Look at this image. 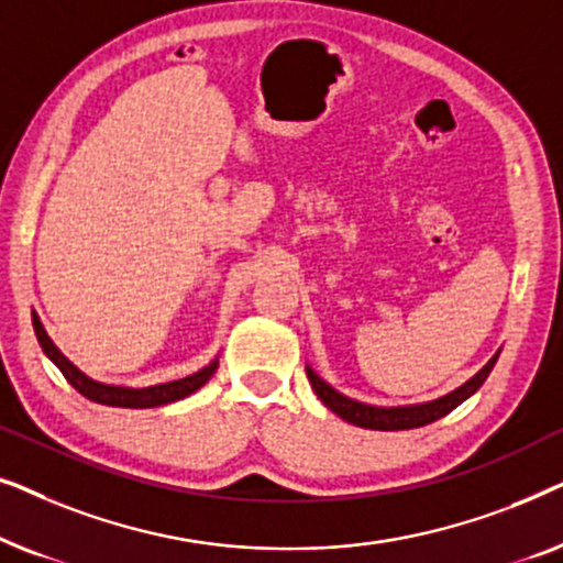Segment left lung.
I'll list each match as a JSON object with an SVG mask.
<instances>
[{
	"mask_svg": "<svg viewBox=\"0 0 563 563\" xmlns=\"http://www.w3.org/2000/svg\"><path fill=\"white\" fill-rule=\"evenodd\" d=\"M499 358V351L492 356L484 368H479L472 379L461 384L459 389L449 391V395L430 399V402H420V405H402V407H376V405H366L358 402V399H351L341 395V391L330 387L325 379H320L318 374L307 366V379H310L314 395L320 397V402L333 410L338 418H343L345 422L358 428H368V430H410V428H422L428 422L441 420L443 415H449L451 410L474 395L476 389L482 387L484 379H487L492 368H495Z\"/></svg>",
	"mask_w": 563,
	"mask_h": 563,
	"instance_id": "1",
	"label": "left lung"
}]
</instances>
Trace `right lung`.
<instances>
[{
    "mask_svg": "<svg viewBox=\"0 0 563 563\" xmlns=\"http://www.w3.org/2000/svg\"><path fill=\"white\" fill-rule=\"evenodd\" d=\"M33 328H35L37 343H41L43 353L58 366V372L66 376V382L71 384L79 395H84L87 399H91V402H99V405L135 407V410H143V407H161V405L176 402V399L195 395L199 387H205V384L210 382V376L214 374V368H218V358H214L205 368H199V372L184 376V379L153 384V387H143V389L120 387V384H104V382L91 379V376L84 374L79 366H74L71 361H68L64 353L58 351V345L51 341L48 333H45L43 322H41V318H37L35 310H33Z\"/></svg>",
    "mask_w": 563,
    "mask_h": 563,
    "instance_id": "right-lung-1",
    "label": "right lung"
}]
</instances>
